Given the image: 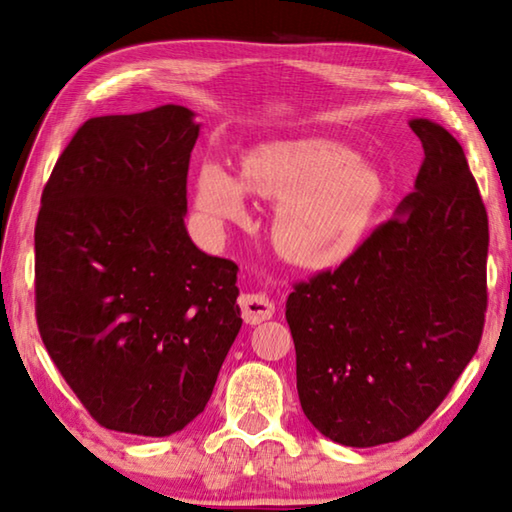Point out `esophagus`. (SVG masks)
<instances>
[{
    "instance_id": "34e87169",
    "label": "esophagus",
    "mask_w": 512,
    "mask_h": 512,
    "mask_svg": "<svg viewBox=\"0 0 512 512\" xmlns=\"http://www.w3.org/2000/svg\"><path fill=\"white\" fill-rule=\"evenodd\" d=\"M239 308H242V319L250 325L268 321L275 314V303L266 295H242Z\"/></svg>"
}]
</instances>
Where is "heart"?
<instances>
[{
    "mask_svg": "<svg viewBox=\"0 0 512 512\" xmlns=\"http://www.w3.org/2000/svg\"><path fill=\"white\" fill-rule=\"evenodd\" d=\"M246 191L277 202L270 233L286 262L328 270L365 244L385 200V180L336 140H275L248 151L239 178L217 162L202 165L195 204L220 231L226 222L248 220Z\"/></svg>",
    "mask_w": 512,
    "mask_h": 512,
    "instance_id": "heart-1",
    "label": "heart"
}]
</instances>
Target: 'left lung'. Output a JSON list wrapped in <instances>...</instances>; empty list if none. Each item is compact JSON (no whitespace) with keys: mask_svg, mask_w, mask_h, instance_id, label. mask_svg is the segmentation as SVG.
Wrapping results in <instances>:
<instances>
[{"mask_svg":"<svg viewBox=\"0 0 512 512\" xmlns=\"http://www.w3.org/2000/svg\"><path fill=\"white\" fill-rule=\"evenodd\" d=\"M424 160L396 217L336 270L295 284L286 319L301 409L345 447L407 438L447 398L484 330L488 215L462 145L409 121Z\"/></svg>","mask_w":512,"mask_h":512,"instance_id":"left-lung-1","label":"left lung"}]
</instances>
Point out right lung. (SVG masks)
<instances>
[{
    "label": "right lung",
    "mask_w": 512,
    "mask_h": 512,
    "mask_svg": "<svg viewBox=\"0 0 512 512\" xmlns=\"http://www.w3.org/2000/svg\"><path fill=\"white\" fill-rule=\"evenodd\" d=\"M198 134L182 105L90 118L41 193L39 334L105 429L187 427L242 328L237 264L202 253L184 226Z\"/></svg>",
    "instance_id": "obj_1"
}]
</instances>
